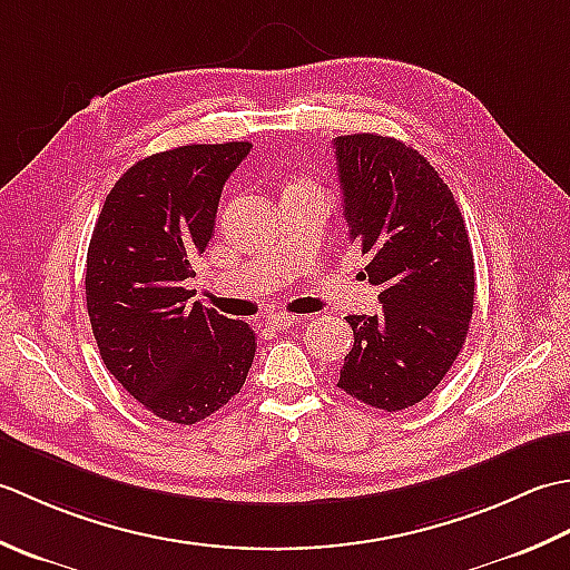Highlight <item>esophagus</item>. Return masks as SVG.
<instances>
[{
  "label": "esophagus",
  "instance_id": "1",
  "mask_svg": "<svg viewBox=\"0 0 570 570\" xmlns=\"http://www.w3.org/2000/svg\"><path fill=\"white\" fill-rule=\"evenodd\" d=\"M293 322H297V317L287 315V312H271V315L265 317V324H268V327H273V330H285Z\"/></svg>",
  "mask_w": 570,
  "mask_h": 570
}]
</instances>
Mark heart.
Wrapping results in <instances>:
<instances>
[{
  "label": "heart",
  "mask_w": 570,
  "mask_h": 570,
  "mask_svg": "<svg viewBox=\"0 0 570 570\" xmlns=\"http://www.w3.org/2000/svg\"><path fill=\"white\" fill-rule=\"evenodd\" d=\"M293 189H315V187H312V181H307V179H299V181H295L293 187H289L287 191H293Z\"/></svg>",
  "instance_id": "obj_1"
}]
</instances>
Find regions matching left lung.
Here are the masks:
<instances>
[{"label": "left lung", "instance_id": "left-lung-1", "mask_svg": "<svg viewBox=\"0 0 570 570\" xmlns=\"http://www.w3.org/2000/svg\"><path fill=\"white\" fill-rule=\"evenodd\" d=\"M344 220L368 255L381 312L350 315L340 383L371 409L431 396L470 332L474 261L455 196L417 149L374 132L334 137Z\"/></svg>", "mask_w": 570, "mask_h": 570}]
</instances>
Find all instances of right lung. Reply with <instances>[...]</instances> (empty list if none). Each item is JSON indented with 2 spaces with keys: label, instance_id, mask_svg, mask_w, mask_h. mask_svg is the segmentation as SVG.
I'll use <instances>...</instances> for the list:
<instances>
[{
  "label": "right lung",
  "instance_id": "right-lung-1",
  "mask_svg": "<svg viewBox=\"0 0 570 570\" xmlns=\"http://www.w3.org/2000/svg\"><path fill=\"white\" fill-rule=\"evenodd\" d=\"M250 142L184 145L115 181L92 228L86 302L102 364L147 411L191 425L246 383L255 334L199 302L191 261L214 234L220 189Z\"/></svg>",
  "mask_w": 570,
  "mask_h": 570
}]
</instances>
